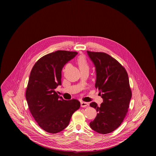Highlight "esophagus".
I'll list each match as a JSON object with an SVG mask.
<instances>
[{"instance_id":"34e87169","label":"esophagus","mask_w":156,"mask_h":156,"mask_svg":"<svg viewBox=\"0 0 156 156\" xmlns=\"http://www.w3.org/2000/svg\"><path fill=\"white\" fill-rule=\"evenodd\" d=\"M88 106V103L85 102H81V107L85 108V107H87Z\"/></svg>"}]
</instances>
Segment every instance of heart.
<instances>
[{
	"label": "heart",
	"instance_id": "1",
	"mask_svg": "<svg viewBox=\"0 0 156 156\" xmlns=\"http://www.w3.org/2000/svg\"><path fill=\"white\" fill-rule=\"evenodd\" d=\"M77 63L81 72L89 71V67L88 62L83 56H80L77 59Z\"/></svg>",
	"mask_w": 156,
	"mask_h": 156
}]
</instances>
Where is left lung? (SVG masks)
I'll use <instances>...</instances> for the list:
<instances>
[{
	"mask_svg": "<svg viewBox=\"0 0 156 156\" xmlns=\"http://www.w3.org/2000/svg\"><path fill=\"white\" fill-rule=\"evenodd\" d=\"M87 53L95 67V88L104 100L99 106L96 102L90 104L98 113L89 126L99 133H109L121 125L128 111L132 98L128 74L125 68L109 54L89 51Z\"/></svg>",
	"mask_w": 156,
	"mask_h": 156,
	"instance_id": "left-lung-1",
	"label": "left lung"
}]
</instances>
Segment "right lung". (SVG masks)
Returning <instances> with one entry per match:
<instances>
[{
    "mask_svg": "<svg viewBox=\"0 0 156 156\" xmlns=\"http://www.w3.org/2000/svg\"><path fill=\"white\" fill-rule=\"evenodd\" d=\"M77 54L64 50L48 54L38 59L31 71L26 100L33 117L47 132L57 133L63 130L80 107L78 100H64L55 91L61 85L62 68Z\"/></svg>",
    "mask_w": 156,
    "mask_h": 156,
    "instance_id": "obj_1",
    "label": "right lung"
}]
</instances>
